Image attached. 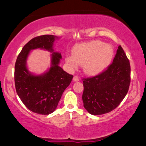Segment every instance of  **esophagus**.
Segmentation results:
<instances>
[{
    "instance_id": "esophagus-1",
    "label": "esophagus",
    "mask_w": 146,
    "mask_h": 146,
    "mask_svg": "<svg viewBox=\"0 0 146 146\" xmlns=\"http://www.w3.org/2000/svg\"><path fill=\"white\" fill-rule=\"evenodd\" d=\"M73 80L75 81V82H78V81L79 80V78H78V76H74V77H73Z\"/></svg>"
}]
</instances>
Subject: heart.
Wrapping results in <instances>:
<instances>
[{"instance_id": "heart-1", "label": "heart", "mask_w": 146, "mask_h": 146, "mask_svg": "<svg viewBox=\"0 0 146 146\" xmlns=\"http://www.w3.org/2000/svg\"><path fill=\"white\" fill-rule=\"evenodd\" d=\"M113 55L112 47L99 40L77 44L73 47L72 55H67L65 61L71 69L82 65L86 73L95 75L108 67Z\"/></svg>"}]
</instances>
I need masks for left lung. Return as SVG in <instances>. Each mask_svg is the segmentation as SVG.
<instances>
[{
    "mask_svg": "<svg viewBox=\"0 0 146 146\" xmlns=\"http://www.w3.org/2000/svg\"><path fill=\"white\" fill-rule=\"evenodd\" d=\"M129 61L121 46L106 71L83 79L84 107L93 115L111 111L125 97L131 81Z\"/></svg>",
    "mask_w": 146,
    "mask_h": 146,
    "instance_id": "8db88e82",
    "label": "left lung"
}]
</instances>
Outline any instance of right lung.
Segmentation results:
<instances>
[{
	"mask_svg": "<svg viewBox=\"0 0 146 146\" xmlns=\"http://www.w3.org/2000/svg\"><path fill=\"white\" fill-rule=\"evenodd\" d=\"M58 36H38L32 38L17 56L15 66V84L17 93L26 107L40 115H49L57 107L62 93L70 84L73 75L59 66L61 53L54 51L53 44ZM41 48L51 55V66L41 75H34L27 68V59L31 50Z\"/></svg>",
	"mask_w": 146,
	"mask_h": 146,
	"instance_id": "add662e5",
	"label": "right lung"
}]
</instances>
